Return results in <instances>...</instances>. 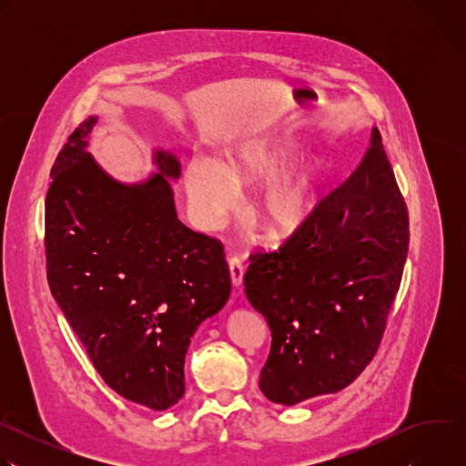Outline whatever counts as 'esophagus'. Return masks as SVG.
<instances>
[{
  "instance_id": "esophagus-1",
  "label": "esophagus",
  "mask_w": 466,
  "mask_h": 466,
  "mask_svg": "<svg viewBox=\"0 0 466 466\" xmlns=\"http://www.w3.org/2000/svg\"><path fill=\"white\" fill-rule=\"evenodd\" d=\"M228 268H230V280L236 288L241 286L243 282V275H245V268H243V261L238 256H232L228 259Z\"/></svg>"
}]
</instances>
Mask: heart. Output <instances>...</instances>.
I'll list each match as a JSON object with an SVG mask.
<instances>
[{"label":"heart","mask_w":466,"mask_h":466,"mask_svg":"<svg viewBox=\"0 0 466 466\" xmlns=\"http://www.w3.org/2000/svg\"><path fill=\"white\" fill-rule=\"evenodd\" d=\"M297 147L288 138L250 140L223 160L193 157L184 169V186L197 218L205 225L223 219L236 203L234 187H256L252 214L273 239H289L304 232L322 198V175L317 162L293 164Z\"/></svg>","instance_id":"1"}]
</instances>
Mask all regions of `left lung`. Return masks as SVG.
I'll list each match as a JSON object with an SVG mask.
<instances>
[{"mask_svg": "<svg viewBox=\"0 0 466 466\" xmlns=\"http://www.w3.org/2000/svg\"><path fill=\"white\" fill-rule=\"evenodd\" d=\"M410 218L374 127L356 171L309 227L275 252L250 254L245 295L271 328L259 389L295 406L338 392L372 361L400 288Z\"/></svg>", "mask_w": 466, "mask_h": 466, "instance_id": "obj_1", "label": "left lung"}]
</instances>
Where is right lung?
Instances as JSON below:
<instances>
[{
  "label": "right lung",
  "mask_w": 466,
  "mask_h": 466,
  "mask_svg": "<svg viewBox=\"0 0 466 466\" xmlns=\"http://www.w3.org/2000/svg\"><path fill=\"white\" fill-rule=\"evenodd\" d=\"M97 117L58 153L46 197L53 299L96 370L127 400L164 411L184 394V358L205 319L230 297L221 241L177 218L169 151L138 184L112 178L86 151Z\"/></svg>",
  "instance_id": "right-lung-1"
}]
</instances>
